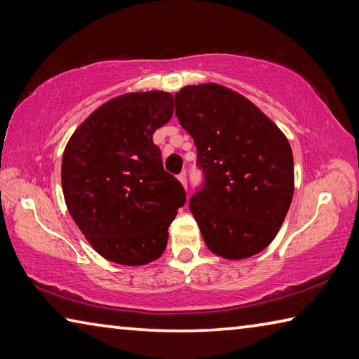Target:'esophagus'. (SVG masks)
Returning <instances> with one entry per match:
<instances>
[{
    "label": "esophagus",
    "instance_id": "obj_1",
    "mask_svg": "<svg viewBox=\"0 0 359 359\" xmlns=\"http://www.w3.org/2000/svg\"><path fill=\"white\" fill-rule=\"evenodd\" d=\"M179 180H180V184L184 185V188L187 190V174H185V171H182V172L179 174Z\"/></svg>",
    "mask_w": 359,
    "mask_h": 359
}]
</instances>
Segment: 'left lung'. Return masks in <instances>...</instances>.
Returning a JSON list of instances; mask_svg holds the SVG:
<instances>
[{
  "mask_svg": "<svg viewBox=\"0 0 359 359\" xmlns=\"http://www.w3.org/2000/svg\"><path fill=\"white\" fill-rule=\"evenodd\" d=\"M174 98L204 174L190 210L205 245L226 259L253 257L274 241L293 199L288 139L252 101L223 85H187Z\"/></svg>",
  "mask_w": 359,
  "mask_h": 359,
  "instance_id": "obj_1",
  "label": "left lung"
}]
</instances>
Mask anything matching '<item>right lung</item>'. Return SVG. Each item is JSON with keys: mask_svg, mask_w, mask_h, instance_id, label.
<instances>
[{"mask_svg": "<svg viewBox=\"0 0 359 359\" xmlns=\"http://www.w3.org/2000/svg\"><path fill=\"white\" fill-rule=\"evenodd\" d=\"M161 90L117 96L82 121L62 161L65 203L101 257L142 266L161 257L185 190L163 168L154 133L172 117Z\"/></svg>", "mask_w": 359, "mask_h": 359, "instance_id": "add662e5", "label": "right lung"}]
</instances>
